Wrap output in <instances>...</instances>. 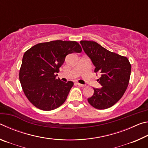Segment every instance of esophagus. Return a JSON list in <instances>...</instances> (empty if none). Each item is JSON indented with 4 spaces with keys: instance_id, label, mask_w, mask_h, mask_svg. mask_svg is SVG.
<instances>
[{
    "instance_id": "1",
    "label": "esophagus",
    "mask_w": 148,
    "mask_h": 148,
    "mask_svg": "<svg viewBox=\"0 0 148 148\" xmlns=\"http://www.w3.org/2000/svg\"><path fill=\"white\" fill-rule=\"evenodd\" d=\"M76 85H77V86H79V87H84L86 86V85H84V84H79V83H77V82H76Z\"/></svg>"
}]
</instances>
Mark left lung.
Segmentation results:
<instances>
[{
  "mask_svg": "<svg viewBox=\"0 0 148 148\" xmlns=\"http://www.w3.org/2000/svg\"><path fill=\"white\" fill-rule=\"evenodd\" d=\"M85 53L95 67V73H101L97 79L101 88L94 89V94L87 101L99 110L106 109L121 98L128 86L131 65L128 59L105 49L94 41H80Z\"/></svg>",
  "mask_w": 148,
  "mask_h": 148,
  "instance_id": "8db88e82",
  "label": "left lung"
}]
</instances>
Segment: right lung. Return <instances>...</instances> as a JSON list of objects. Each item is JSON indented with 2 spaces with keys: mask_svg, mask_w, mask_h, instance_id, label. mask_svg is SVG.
I'll list each match as a JSON object with an SVG mask.
<instances>
[{
  "mask_svg": "<svg viewBox=\"0 0 148 148\" xmlns=\"http://www.w3.org/2000/svg\"><path fill=\"white\" fill-rule=\"evenodd\" d=\"M82 51L75 41L55 40L35 45L24 53L19 81L27 98L34 106L49 111L64 103L74 83L62 82L56 74L67 55Z\"/></svg>",
  "mask_w": 148,
  "mask_h": 148,
  "instance_id": "add662e5",
  "label": "right lung"
}]
</instances>
